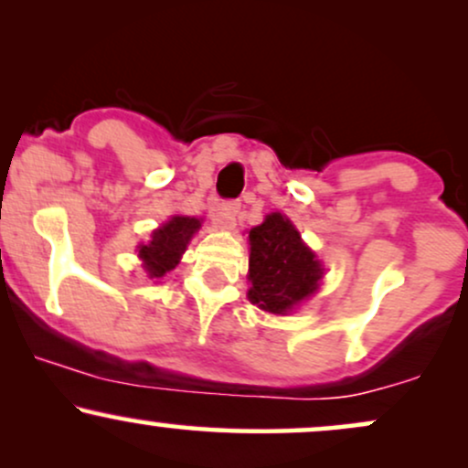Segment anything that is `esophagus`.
Instances as JSON below:
<instances>
[{
  "mask_svg": "<svg viewBox=\"0 0 468 468\" xmlns=\"http://www.w3.org/2000/svg\"><path fill=\"white\" fill-rule=\"evenodd\" d=\"M241 204L238 200H222L213 207V218L222 229H233Z\"/></svg>",
  "mask_w": 468,
  "mask_h": 468,
  "instance_id": "esophagus-1",
  "label": "esophagus"
}]
</instances>
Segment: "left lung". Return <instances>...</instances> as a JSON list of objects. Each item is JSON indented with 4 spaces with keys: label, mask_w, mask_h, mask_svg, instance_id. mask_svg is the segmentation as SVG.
<instances>
[{
    "label": "left lung",
    "mask_w": 468,
    "mask_h": 468,
    "mask_svg": "<svg viewBox=\"0 0 468 468\" xmlns=\"http://www.w3.org/2000/svg\"><path fill=\"white\" fill-rule=\"evenodd\" d=\"M249 241V299L261 310L286 314L319 286L324 277L319 260L282 213H271L250 229Z\"/></svg>",
    "instance_id": "left-lung-1"
}]
</instances>
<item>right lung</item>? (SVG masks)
<instances>
[{"label": "right lung", "mask_w": 468, "mask_h": 468, "mask_svg": "<svg viewBox=\"0 0 468 468\" xmlns=\"http://www.w3.org/2000/svg\"><path fill=\"white\" fill-rule=\"evenodd\" d=\"M200 227V219L176 216L158 230H154L152 241L138 246V257L143 260L144 271L149 272V277L160 279L169 271H174L178 266L180 255L185 252L186 244H189L191 235Z\"/></svg>", "instance_id": "add662e5"}]
</instances>
